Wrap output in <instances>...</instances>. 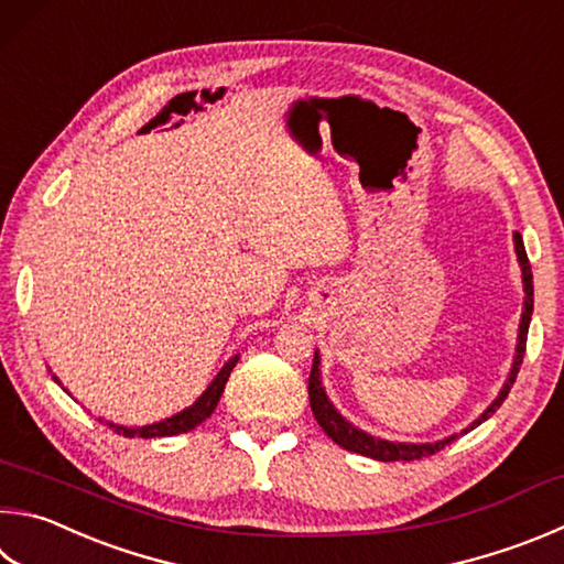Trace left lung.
I'll return each instance as SVG.
<instances>
[{"label":"left lung","instance_id":"1","mask_svg":"<svg viewBox=\"0 0 564 564\" xmlns=\"http://www.w3.org/2000/svg\"><path fill=\"white\" fill-rule=\"evenodd\" d=\"M516 251H518V261L523 265V283H525V311H523V321H520V335H518V355H516V362H513V370H510V377L506 387L500 389V394L494 404H490L480 419H476L474 424L468 429H476L480 422H486V419L496 412V409L506 402V397L510 392V387H513L516 377L520 372V365H523V355H525V345H528V327H530V315H532V269H530V261H528V253L523 247V239H520V234H516ZM317 352L313 357V367H311V377H308V397H311V409H313V416L317 419V424L323 426V432L333 438L337 446L347 448V452L352 454H362V456H370L377 460H416V458H424V456H432L436 452H442L444 446H448L452 442H456L458 436H448L444 442H436V444H394V442H382V438H375L370 434L360 432V429H355L352 424H347L345 419L335 412V406L327 402L325 397V389L321 382V370H317ZM468 429H464L460 434H466Z\"/></svg>","mask_w":564,"mask_h":564}]
</instances>
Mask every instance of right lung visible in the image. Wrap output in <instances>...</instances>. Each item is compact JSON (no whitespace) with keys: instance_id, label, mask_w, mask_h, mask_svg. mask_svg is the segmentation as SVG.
<instances>
[{"instance_id":"add662e5","label":"right lung","mask_w":564,"mask_h":564,"mask_svg":"<svg viewBox=\"0 0 564 564\" xmlns=\"http://www.w3.org/2000/svg\"><path fill=\"white\" fill-rule=\"evenodd\" d=\"M239 357H234V360H229L227 365L221 367V372L214 377V382L207 387V392H204L197 402H194L189 409H184V412L175 414L165 419V422H158V424H150V426H140V429H128V426H118V424H108L112 432H118L122 436H142V438H155V436H175V434H184L189 432V429L199 426L204 419L212 416L214 409H217V402L219 397L224 392V384H227L229 375L234 370V365H237ZM56 380V377H54ZM58 382V380H56Z\"/></svg>"}]
</instances>
